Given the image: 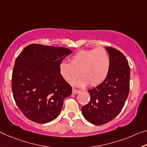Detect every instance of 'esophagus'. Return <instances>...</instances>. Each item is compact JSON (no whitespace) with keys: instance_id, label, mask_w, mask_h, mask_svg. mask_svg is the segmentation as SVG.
Instances as JSON below:
<instances>
[{"instance_id":"34e87169","label":"esophagus","mask_w":147,"mask_h":147,"mask_svg":"<svg viewBox=\"0 0 147 147\" xmlns=\"http://www.w3.org/2000/svg\"><path fill=\"white\" fill-rule=\"evenodd\" d=\"M79 92H80V91L79 90L74 89V88H73V92H72V93H73V94H77Z\"/></svg>"}]
</instances>
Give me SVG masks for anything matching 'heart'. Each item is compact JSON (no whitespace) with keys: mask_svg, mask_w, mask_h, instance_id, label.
Wrapping results in <instances>:
<instances>
[{"mask_svg":"<svg viewBox=\"0 0 147 147\" xmlns=\"http://www.w3.org/2000/svg\"><path fill=\"white\" fill-rule=\"evenodd\" d=\"M111 69V59L103 48L81 50L74 54L70 63L62 61L59 66V73L67 82L72 84L79 76V86H96L104 82Z\"/></svg>","mask_w":147,"mask_h":147,"instance_id":"b5f03b06","label":"heart"}]
</instances>
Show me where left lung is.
I'll use <instances>...</instances> for the list:
<instances>
[{
    "label": "left lung",
    "instance_id": "left-lung-1",
    "mask_svg": "<svg viewBox=\"0 0 147 147\" xmlns=\"http://www.w3.org/2000/svg\"><path fill=\"white\" fill-rule=\"evenodd\" d=\"M111 59V69L104 82L88 90L89 103L82 107L84 117L97 125L113 120L124 106L129 90L130 67L122 52L106 47Z\"/></svg>",
    "mask_w": 147,
    "mask_h": 147
}]
</instances>
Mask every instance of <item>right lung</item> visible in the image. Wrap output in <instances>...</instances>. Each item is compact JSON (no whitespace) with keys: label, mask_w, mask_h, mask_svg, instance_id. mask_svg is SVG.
I'll return each mask as SVG.
<instances>
[{"label":"right lung","mask_w":147,"mask_h":147,"mask_svg":"<svg viewBox=\"0 0 147 147\" xmlns=\"http://www.w3.org/2000/svg\"><path fill=\"white\" fill-rule=\"evenodd\" d=\"M72 52L63 47L32 44L16 58L11 90L16 105L28 119L44 124L59 115L72 88L60 74L59 66Z\"/></svg>","instance_id":"obj_1"}]
</instances>
